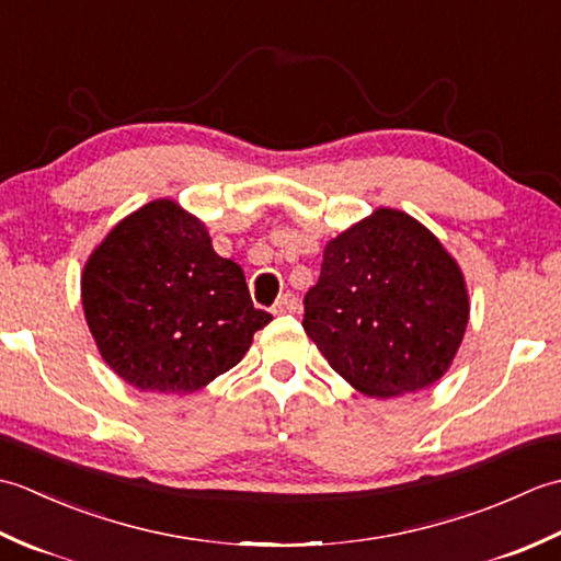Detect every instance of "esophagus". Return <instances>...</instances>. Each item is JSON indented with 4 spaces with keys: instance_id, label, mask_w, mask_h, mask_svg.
Masks as SVG:
<instances>
[{
    "instance_id": "obj_1",
    "label": "esophagus",
    "mask_w": 561,
    "mask_h": 561,
    "mask_svg": "<svg viewBox=\"0 0 561 561\" xmlns=\"http://www.w3.org/2000/svg\"><path fill=\"white\" fill-rule=\"evenodd\" d=\"M296 308H299V299H296L294 294H282L279 301L274 304L272 313L274 316H284V313H296Z\"/></svg>"
}]
</instances>
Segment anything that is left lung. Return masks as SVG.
I'll return each mask as SVG.
<instances>
[{"label": "left lung", "instance_id": "1", "mask_svg": "<svg viewBox=\"0 0 561 561\" xmlns=\"http://www.w3.org/2000/svg\"><path fill=\"white\" fill-rule=\"evenodd\" d=\"M306 335L352 388L396 398L444 376L470 320L462 270L410 214L378 207L328 241Z\"/></svg>", "mask_w": 561, "mask_h": 561}]
</instances>
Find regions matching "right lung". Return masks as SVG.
Returning a JSON list of instances; mask_svg holds the SVG:
<instances>
[{
  "label": "right lung",
  "mask_w": 561,
  "mask_h": 561,
  "mask_svg": "<svg viewBox=\"0 0 561 561\" xmlns=\"http://www.w3.org/2000/svg\"><path fill=\"white\" fill-rule=\"evenodd\" d=\"M81 306L103 362L163 396L229 371L272 320L250 301L241 265L211 248L205 221L169 197L127 214L93 248Z\"/></svg>",
  "instance_id": "right-lung-1"
}]
</instances>
